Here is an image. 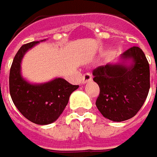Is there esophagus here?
<instances>
[{"label": "esophagus", "mask_w": 157, "mask_h": 157, "mask_svg": "<svg viewBox=\"0 0 157 157\" xmlns=\"http://www.w3.org/2000/svg\"><path fill=\"white\" fill-rule=\"evenodd\" d=\"M91 79H92V77H91V73H86V74H84V76L82 78V83L86 84L89 81H91Z\"/></svg>", "instance_id": "1"}]
</instances>
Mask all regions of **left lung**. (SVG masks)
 Instances as JSON below:
<instances>
[{
	"mask_svg": "<svg viewBox=\"0 0 157 157\" xmlns=\"http://www.w3.org/2000/svg\"><path fill=\"white\" fill-rule=\"evenodd\" d=\"M131 64H107L92 71L100 92L96 105L105 118L114 122L130 119L139 111L150 91V65L138 47L121 55Z\"/></svg>",
	"mask_w": 157,
	"mask_h": 157,
	"instance_id": "8db88e82",
	"label": "left lung"
}]
</instances>
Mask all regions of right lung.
I'll return each mask as SVG.
<instances>
[{
	"mask_svg": "<svg viewBox=\"0 0 157 157\" xmlns=\"http://www.w3.org/2000/svg\"><path fill=\"white\" fill-rule=\"evenodd\" d=\"M39 42L23 45L14 56L9 73V91L14 105L22 115L36 124L45 125L59 118L68 104L70 95L78 86L71 85L61 78L33 85L22 78V58Z\"/></svg>",
	"mask_w": 157,
	"mask_h": 157,
	"instance_id": "right-lung-1",
	"label": "right lung"
}]
</instances>
